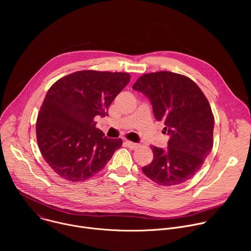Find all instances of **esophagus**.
I'll list each match as a JSON object with an SVG mask.
<instances>
[{
    "label": "esophagus",
    "mask_w": 251,
    "mask_h": 251,
    "mask_svg": "<svg viewBox=\"0 0 251 251\" xmlns=\"http://www.w3.org/2000/svg\"><path fill=\"white\" fill-rule=\"evenodd\" d=\"M125 145L128 147V148H130V149H137V148H139L140 147V144H137V143H133V142H131V141H128V140H126L125 142Z\"/></svg>",
    "instance_id": "1"
}]
</instances>
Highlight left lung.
Returning a JSON list of instances; mask_svg holds the SVG:
<instances>
[{
	"label": "left lung",
	"instance_id": "left-lung-1",
	"mask_svg": "<svg viewBox=\"0 0 251 251\" xmlns=\"http://www.w3.org/2000/svg\"><path fill=\"white\" fill-rule=\"evenodd\" d=\"M133 89L149 98L155 118L170 136L167 149L152 146L154 159L143 173L160 186L185 183L212 149L214 118L206 97L192 79L170 71L142 75Z\"/></svg>",
	"mask_w": 251,
	"mask_h": 251
}]
</instances>
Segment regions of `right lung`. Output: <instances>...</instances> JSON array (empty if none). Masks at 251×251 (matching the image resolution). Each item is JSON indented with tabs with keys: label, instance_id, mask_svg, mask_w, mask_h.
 Returning a JSON list of instances; mask_svg holds the SVG:
<instances>
[{
	"label": "right lung",
	"instance_id": "right-lung-1",
	"mask_svg": "<svg viewBox=\"0 0 251 251\" xmlns=\"http://www.w3.org/2000/svg\"><path fill=\"white\" fill-rule=\"evenodd\" d=\"M126 73L82 70L49 89L38 115L37 140L49 166L62 178L82 182L101 171L122 145L95 127L129 83Z\"/></svg>",
	"mask_w": 251,
	"mask_h": 251
}]
</instances>
